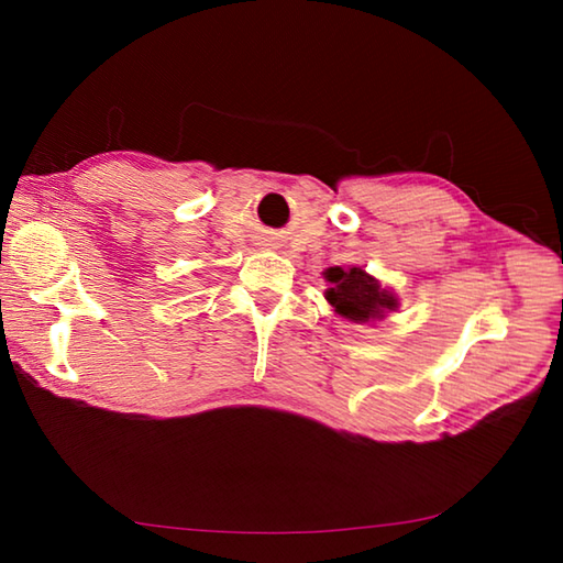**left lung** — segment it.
Segmentation results:
<instances>
[{
	"label": "left lung",
	"instance_id": "left-lung-1",
	"mask_svg": "<svg viewBox=\"0 0 563 563\" xmlns=\"http://www.w3.org/2000/svg\"><path fill=\"white\" fill-rule=\"evenodd\" d=\"M330 288L325 290L328 302L338 316L352 322L383 320L385 312L397 310V298L379 285L377 278L365 273V268H330L325 273Z\"/></svg>",
	"mask_w": 563,
	"mask_h": 563
}]
</instances>
